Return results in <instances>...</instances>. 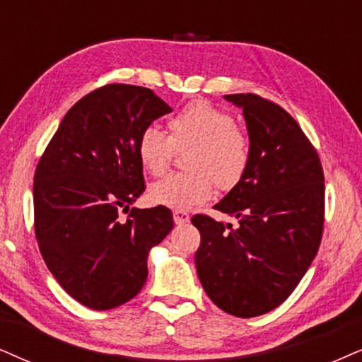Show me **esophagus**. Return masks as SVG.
Instances as JSON below:
<instances>
[{
  "instance_id": "obj_1",
  "label": "esophagus",
  "mask_w": 362,
  "mask_h": 362,
  "mask_svg": "<svg viewBox=\"0 0 362 362\" xmlns=\"http://www.w3.org/2000/svg\"><path fill=\"white\" fill-rule=\"evenodd\" d=\"M190 221V215L184 212V210H175L173 212V222L177 223V226H184V223H187Z\"/></svg>"
}]
</instances>
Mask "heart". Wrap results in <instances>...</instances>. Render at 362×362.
I'll use <instances>...</instances> for the list:
<instances>
[{
	"label": "heart",
	"instance_id": "b5f03b06",
	"mask_svg": "<svg viewBox=\"0 0 362 362\" xmlns=\"http://www.w3.org/2000/svg\"><path fill=\"white\" fill-rule=\"evenodd\" d=\"M168 136L148 125L136 140V157L150 175H162L175 150L185 153L189 170L175 172L150 187L153 204L189 210L212 197L215 185L223 192L244 180L252 162V140L230 112L207 100H192L167 122Z\"/></svg>",
	"mask_w": 362,
	"mask_h": 362
}]
</instances>
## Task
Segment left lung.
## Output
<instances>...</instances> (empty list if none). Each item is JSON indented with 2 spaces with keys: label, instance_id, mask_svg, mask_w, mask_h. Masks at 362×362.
Returning a JSON list of instances; mask_svg holds the SVG:
<instances>
[{
  "label": "left lung",
  "instance_id": "left-lung-1",
  "mask_svg": "<svg viewBox=\"0 0 362 362\" xmlns=\"http://www.w3.org/2000/svg\"><path fill=\"white\" fill-rule=\"evenodd\" d=\"M242 108L252 162L215 210L240 226L192 217L200 232L195 267L218 309L255 317L292 294L317 254L324 230V172L317 150L294 118L255 93L226 95Z\"/></svg>",
  "mask_w": 362,
  "mask_h": 362
}]
</instances>
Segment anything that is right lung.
<instances>
[{"label":"right lung","instance_id":"1","mask_svg":"<svg viewBox=\"0 0 362 362\" xmlns=\"http://www.w3.org/2000/svg\"><path fill=\"white\" fill-rule=\"evenodd\" d=\"M170 112L150 88L100 86L68 110L36 165L40 252L86 308L107 310L134 299L147 281L148 250L173 228L163 205L129 209L145 192L140 132Z\"/></svg>","mask_w":362,"mask_h":362}]
</instances>
